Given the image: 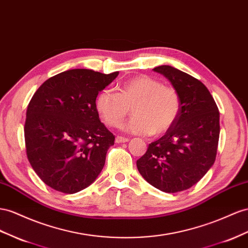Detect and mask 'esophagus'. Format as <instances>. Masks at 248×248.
<instances>
[{"instance_id": "esophagus-1", "label": "esophagus", "mask_w": 248, "mask_h": 248, "mask_svg": "<svg viewBox=\"0 0 248 248\" xmlns=\"http://www.w3.org/2000/svg\"><path fill=\"white\" fill-rule=\"evenodd\" d=\"M129 140L128 138H123V137H116V143H127Z\"/></svg>"}]
</instances>
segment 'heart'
I'll use <instances>...</instances> for the list:
<instances>
[{
	"label": "heart",
	"mask_w": 248,
	"mask_h": 248,
	"mask_svg": "<svg viewBox=\"0 0 248 248\" xmlns=\"http://www.w3.org/2000/svg\"><path fill=\"white\" fill-rule=\"evenodd\" d=\"M95 105L106 125L119 127L131 108L133 118L124 126L126 131L160 136L175 123L180 110V98L175 89L142 75L126 80L118 88V93L101 91Z\"/></svg>",
	"instance_id": "obj_1"
}]
</instances>
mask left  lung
I'll use <instances>...</instances> for the list:
<instances>
[{
    "mask_svg": "<svg viewBox=\"0 0 248 248\" xmlns=\"http://www.w3.org/2000/svg\"><path fill=\"white\" fill-rule=\"evenodd\" d=\"M153 71L169 80L180 98L179 115L169 130L149 144L137 160L140 175L155 188L176 193L191 188L216 159L220 133L219 110L206 86L171 65Z\"/></svg>",
    "mask_w": 248,
    "mask_h": 248,
    "instance_id": "obj_1",
    "label": "left lung"
}]
</instances>
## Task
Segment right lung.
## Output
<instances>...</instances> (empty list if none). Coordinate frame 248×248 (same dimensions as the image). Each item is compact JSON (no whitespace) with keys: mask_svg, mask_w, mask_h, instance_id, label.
Instances as JSON below:
<instances>
[{"mask_svg":"<svg viewBox=\"0 0 248 248\" xmlns=\"http://www.w3.org/2000/svg\"><path fill=\"white\" fill-rule=\"evenodd\" d=\"M118 75L68 70L49 78L33 95L24 128L27 157L52 189L77 193L102 171L115 136L100 121L95 102Z\"/></svg>","mask_w":248,"mask_h":248,"instance_id":"1","label":"right lung"}]
</instances>
